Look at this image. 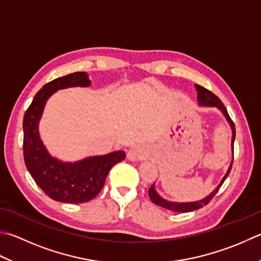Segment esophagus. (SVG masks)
Instances as JSON below:
<instances>
[{
	"mask_svg": "<svg viewBox=\"0 0 261 261\" xmlns=\"http://www.w3.org/2000/svg\"><path fill=\"white\" fill-rule=\"evenodd\" d=\"M146 155V150L144 149V146L142 145H134L132 146L128 153H127V158H128L130 161H137V160H143Z\"/></svg>",
	"mask_w": 261,
	"mask_h": 261,
	"instance_id": "esophagus-1",
	"label": "esophagus"
}]
</instances>
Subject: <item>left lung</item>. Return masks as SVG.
<instances>
[{
    "mask_svg": "<svg viewBox=\"0 0 261 261\" xmlns=\"http://www.w3.org/2000/svg\"><path fill=\"white\" fill-rule=\"evenodd\" d=\"M196 88V92H198V101H199V105L200 106H204V107H216L218 108V109L223 112V115L226 117V119H227L228 124L230 125V128H232V147H233V155H234V140H235V125L233 120L230 119V117L227 112V109H226L225 106L223 105V102L219 100V97L217 95H215L213 92H210L207 88H204L202 86H200L196 84L195 85ZM232 164H233V160L230 162V166L227 170V173L225 174V176L223 177L222 181H220V184L217 186V189L214 190L211 193L205 196L204 199L200 200V201H194V202H180V203H177V202H170V201H167L165 199H162L161 196L156 193L155 188H154V184H152L151 188L149 189V196L151 201L153 203H155L156 205H160V207L165 208V209H168L171 211H176V213H189V211H193V210H198L200 208H202L203 205L208 204L211 199L214 198L217 193L218 190L220 186L223 185L224 180L226 179V177L228 176V174L230 173V169H232Z\"/></svg>",
    "mask_w": 261,
    "mask_h": 261,
    "instance_id": "8db88e82",
    "label": "left lung"
}]
</instances>
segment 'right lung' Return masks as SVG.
Returning a JSON list of instances; mask_svg holds the SVG:
<instances>
[{
  "mask_svg": "<svg viewBox=\"0 0 261 261\" xmlns=\"http://www.w3.org/2000/svg\"><path fill=\"white\" fill-rule=\"evenodd\" d=\"M90 85L91 81L84 71L57 78L36 93L23 116L24 164L44 193L59 202L82 203L94 199L105 185L109 170L126 155L124 151H116L73 164L62 162L50 155L39 139L38 122L48 97L62 88Z\"/></svg>",
  "mask_w": 261,
  "mask_h": 261,
  "instance_id": "right-lung-1",
  "label": "right lung"
}]
</instances>
